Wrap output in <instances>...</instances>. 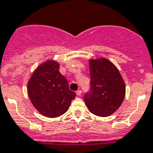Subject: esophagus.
Here are the masks:
<instances>
[{
  "instance_id": "esophagus-1",
  "label": "esophagus",
  "mask_w": 153,
  "mask_h": 153,
  "mask_svg": "<svg viewBox=\"0 0 153 153\" xmlns=\"http://www.w3.org/2000/svg\"><path fill=\"white\" fill-rule=\"evenodd\" d=\"M76 94L78 96H80L82 94V91H80V90H79V91H76Z\"/></svg>"
}]
</instances>
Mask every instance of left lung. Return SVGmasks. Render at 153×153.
<instances>
[{"label": "left lung", "instance_id": "left-lung-1", "mask_svg": "<svg viewBox=\"0 0 153 153\" xmlns=\"http://www.w3.org/2000/svg\"><path fill=\"white\" fill-rule=\"evenodd\" d=\"M90 90L84 101L90 111L107 117L116 111L125 98L126 86L115 66L105 59L90 61Z\"/></svg>", "mask_w": 153, "mask_h": 153}]
</instances>
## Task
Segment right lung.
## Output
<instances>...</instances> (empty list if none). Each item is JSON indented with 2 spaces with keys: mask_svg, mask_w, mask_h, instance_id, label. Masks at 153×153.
<instances>
[{
  "mask_svg": "<svg viewBox=\"0 0 153 153\" xmlns=\"http://www.w3.org/2000/svg\"><path fill=\"white\" fill-rule=\"evenodd\" d=\"M27 92L36 109L48 117H57L66 113L76 96L59 73V65L51 60L35 71L27 84Z\"/></svg>",
  "mask_w": 153,
  "mask_h": 153,
  "instance_id": "right-lung-1",
  "label": "right lung"
}]
</instances>
